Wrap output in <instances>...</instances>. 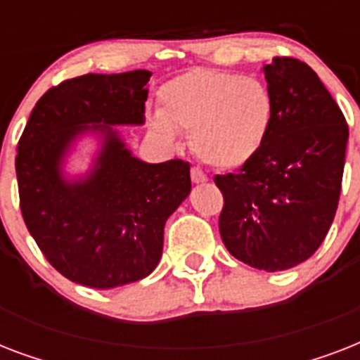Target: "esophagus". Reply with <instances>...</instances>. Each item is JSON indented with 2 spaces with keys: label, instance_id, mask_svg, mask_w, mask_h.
<instances>
[{
  "label": "esophagus",
  "instance_id": "esophagus-1",
  "mask_svg": "<svg viewBox=\"0 0 360 360\" xmlns=\"http://www.w3.org/2000/svg\"><path fill=\"white\" fill-rule=\"evenodd\" d=\"M191 179H192V183H205V181H207V175L203 174L200 168H192L191 169Z\"/></svg>",
  "mask_w": 360,
  "mask_h": 360
}]
</instances>
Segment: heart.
<instances>
[{
    "instance_id": "b5f03b06",
    "label": "heart",
    "mask_w": 360,
    "mask_h": 360,
    "mask_svg": "<svg viewBox=\"0 0 360 360\" xmlns=\"http://www.w3.org/2000/svg\"><path fill=\"white\" fill-rule=\"evenodd\" d=\"M274 120L269 87L254 76L194 69L158 91V115L151 129L172 141L191 132V147L202 162L220 169L239 168L256 157Z\"/></svg>"
}]
</instances>
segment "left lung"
<instances>
[{"label": "left lung", "instance_id": "obj_1", "mask_svg": "<svg viewBox=\"0 0 360 360\" xmlns=\"http://www.w3.org/2000/svg\"><path fill=\"white\" fill-rule=\"evenodd\" d=\"M274 101L271 132L237 172L214 175L224 196L220 237L231 256L267 273L318 250L340 200L349 129L340 106L304 61L263 65Z\"/></svg>", "mask_w": 360, "mask_h": 360}]
</instances>
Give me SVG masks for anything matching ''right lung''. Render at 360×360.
<instances>
[{
	"instance_id": "obj_1",
	"label": "right lung",
	"mask_w": 360,
	"mask_h": 360,
	"mask_svg": "<svg viewBox=\"0 0 360 360\" xmlns=\"http://www.w3.org/2000/svg\"><path fill=\"white\" fill-rule=\"evenodd\" d=\"M149 70L84 75L50 87L16 149L20 211L50 265L76 284L110 290L146 278L162 256L164 224L191 192V164H147L112 124L146 121ZM95 129L103 151L86 180L69 184L60 160Z\"/></svg>"
}]
</instances>
